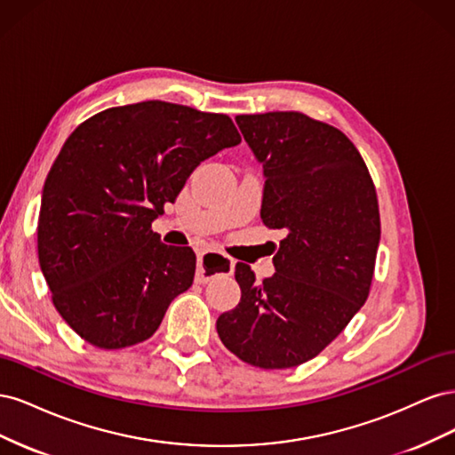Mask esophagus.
<instances>
[{
	"mask_svg": "<svg viewBox=\"0 0 455 455\" xmlns=\"http://www.w3.org/2000/svg\"><path fill=\"white\" fill-rule=\"evenodd\" d=\"M209 253L210 258L204 259V254ZM235 264L233 259L226 254H218V252H199L197 259V281L199 283H209L211 279L218 277V275H228L233 271Z\"/></svg>",
	"mask_w": 455,
	"mask_h": 455,
	"instance_id": "obj_1",
	"label": "esophagus"
}]
</instances>
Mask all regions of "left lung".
<instances>
[{
  "label": "left lung",
  "mask_w": 455,
  "mask_h": 455,
  "mask_svg": "<svg viewBox=\"0 0 455 455\" xmlns=\"http://www.w3.org/2000/svg\"><path fill=\"white\" fill-rule=\"evenodd\" d=\"M264 167L261 222L286 237L261 283L235 266L241 301L218 316L224 346L266 370L307 363L368 298L379 244L376 188L341 131L299 112L237 116Z\"/></svg>",
  "instance_id": "left-lung-1"
}]
</instances>
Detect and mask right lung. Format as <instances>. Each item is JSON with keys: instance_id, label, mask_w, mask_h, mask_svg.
<instances>
[{"instance_id": "obj_1", "label": "right lung", "mask_w": 455, "mask_h": 455, "mask_svg": "<svg viewBox=\"0 0 455 455\" xmlns=\"http://www.w3.org/2000/svg\"><path fill=\"white\" fill-rule=\"evenodd\" d=\"M239 142L228 116L161 100L104 109L68 136L41 196L37 254L81 338L121 349L154 336L194 283L196 254L151 222L201 161Z\"/></svg>"}]
</instances>
